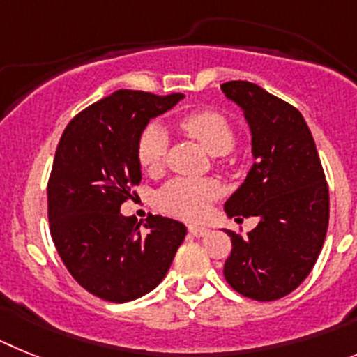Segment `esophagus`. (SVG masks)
Listing matches in <instances>:
<instances>
[{
  "mask_svg": "<svg viewBox=\"0 0 357 357\" xmlns=\"http://www.w3.org/2000/svg\"><path fill=\"white\" fill-rule=\"evenodd\" d=\"M188 231H190L194 237H204V235H208L210 230L206 226H199V225H190L188 226Z\"/></svg>",
  "mask_w": 357,
  "mask_h": 357,
  "instance_id": "34e87169",
  "label": "esophagus"
}]
</instances>
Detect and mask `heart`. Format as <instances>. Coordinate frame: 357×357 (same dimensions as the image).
Returning a JSON list of instances; mask_svg holds the SVG:
<instances>
[{
    "label": "heart",
    "mask_w": 357,
    "mask_h": 357,
    "mask_svg": "<svg viewBox=\"0 0 357 357\" xmlns=\"http://www.w3.org/2000/svg\"><path fill=\"white\" fill-rule=\"evenodd\" d=\"M181 127L196 138L210 154H225L234 147L235 135L230 122L217 111H196L181 120ZM167 153V135L156 123L144 129L138 140V161L145 172H158ZM221 194V185L212 178H176L158 194L165 212L185 219H197L208 210L210 201Z\"/></svg>",
    "instance_id": "heart-1"
}]
</instances>
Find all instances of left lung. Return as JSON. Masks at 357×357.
<instances>
[{"label": "left lung", "instance_id": "left-lung-1", "mask_svg": "<svg viewBox=\"0 0 357 357\" xmlns=\"http://www.w3.org/2000/svg\"><path fill=\"white\" fill-rule=\"evenodd\" d=\"M221 89L244 113L253 156L225 212L259 219L246 238L225 230L231 237L225 278L248 298L271 302L296 289L320 255L328 226L327 181L298 109L248 80Z\"/></svg>", "mask_w": 357, "mask_h": 357}]
</instances>
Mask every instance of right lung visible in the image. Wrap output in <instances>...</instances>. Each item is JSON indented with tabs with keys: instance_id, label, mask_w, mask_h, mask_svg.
<instances>
[{
	"instance_id": "1",
	"label": "right lung",
	"mask_w": 357,
	"mask_h": 357,
	"mask_svg": "<svg viewBox=\"0 0 357 357\" xmlns=\"http://www.w3.org/2000/svg\"><path fill=\"white\" fill-rule=\"evenodd\" d=\"M185 95L120 89L68 123L48 181L52 238L71 277L114 303L151 293L165 278L187 226L151 215L142 230L120 206L142 179L138 140L149 120Z\"/></svg>"
}]
</instances>
